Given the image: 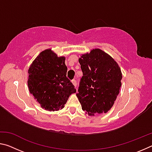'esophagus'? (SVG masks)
<instances>
[{
  "mask_svg": "<svg viewBox=\"0 0 152 152\" xmlns=\"http://www.w3.org/2000/svg\"><path fill=\"white\" fill-rule=\"evenodd\" d=\"M72 84L74 86H76L77 84H76V81L75 80H72Z\"/></svg>",
  "mask_w": 152,
  "mask_h": 152,
  "instance_id": "esophagus-1",
  "label": "esophagus"
}]
</instances>
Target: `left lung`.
<instances>
[{
	"label": "left lung",
	"instance_id": "obj_1",
	"mask_svg": "<svg viewBox=\"0 0 152 152\" xmlns=\"http://www.w3.org/2000/svg\"><path fill=\"white\" fill-rule=\"evenodd\" d=\"M83 73L78 97L82 109L90 116L111 109L121 86L122 73L117 61L100 49H93L79 58Z\"/></svg>",
	"mask_w": 152,
	"mask_h": 152
}]
</instances>
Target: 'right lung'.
<instances>
[{
	"label": "right lung",
	"mask_w": 152,
	"mask_h": 152,
	"mask_svg": "<svg viewBox=\"0 0 152 152\" xmlns=\"http://www.w3.org/2000/svg\"><path fill=\"white\" fill-rule=\"evenodd\" d=\"M65 60L48 49L36 57L28 70L30 93L42 108L49 111L63 109L69 96L76 92L66 77Z\"/></svg>",
	"instance_id": "right-lung-1"
}]
</instances>
